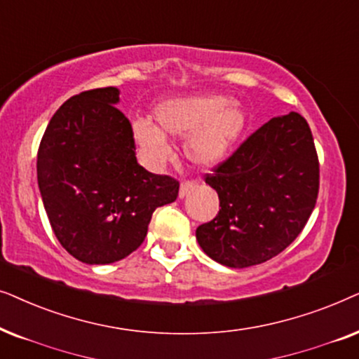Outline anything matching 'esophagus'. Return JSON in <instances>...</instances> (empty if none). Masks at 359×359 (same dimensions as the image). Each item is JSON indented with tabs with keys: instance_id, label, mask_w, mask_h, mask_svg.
I'll return each mask as SVG.
<instances>
[{
	"instance_id": "34e87169",
	"label": "esophagus",
	"mask_w": 359,
	"mask_h": 359,
	"mask_svg": "<svg viewBox=\"0 0 359 359\" xmlns=\"http://www.w3.org/2000/svg\"><path fill=\"white\" fill-rule=\"evenodd\" d=\"M195 185H197L195 182H184L182 185H180V189H179V198H184L185 195L192 192V190L195 189Z\"/></svg>"
}]
</instances>
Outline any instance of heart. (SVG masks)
Segmentation results:
<instances>
[{
    "label": "heart",
    "mask_w": 359,
    "mask_h": 359,
    "mask_svg": "<svg viewBox=\"0 0 359 359\" xmlns=\"http://www.w3.org/2000/svg\"><path fill=\"white\" fill-rule=\"evenodd\" d=\"M147 118L131 121V137L146 165L164 164L170 156L167 137H185L184 152L192 164L208 169L222 162L246 128V111L226 95L202 93L169 98Z\"/></svg>",
    "instance_id": "1"
}]
</instances>
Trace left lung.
<instances>
[{
	"mask_svg": "<svg viewBox=\"0 0 359 359\" xmlns=\"http://www.w3.org/2000/svg\"><path fill=\"white\" fill-rule=\"evenodd\" d=\"M219 212L197 228L200 248L228 267H250L283 252L312 213L318 195V157L299 113L267 121L205 177Z\"/></svg>",
	"mask_w": 359,
	"mask_h": 359,
	"instance_id": "1",
	"label": "left lung"
}]
</instances>
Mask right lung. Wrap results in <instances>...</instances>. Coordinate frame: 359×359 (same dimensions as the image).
I'll return each instance as SVG.
<instances>
[{
	"label": "right lung",
	"mask_w": 359,
	"mask_h": 359,
	"mask_svg": "<svg viewBox=\"0 0 359 359\" xmlns=\"http://www.w3.org/2000/svg\"><path fill=\"white\" fill-rule=\"evenodd\" d=\"M116 87L67 100L47 124L37 152V184L57 240L85 264H111L144 241L157 207L179 182L136 161L131 123L114 107Z\"/></svg>",
	"instance_id": "obj_1"
}]
</instances>
